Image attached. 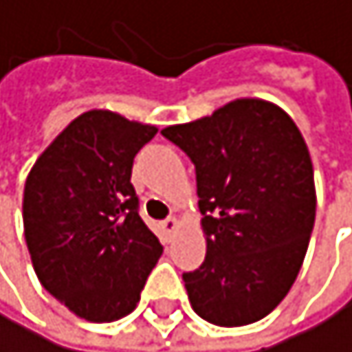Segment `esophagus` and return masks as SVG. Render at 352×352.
Wrapping results in <instances>:
<instances>
[{"label":"esophagus","instance_id":"1","mask_svg":"<svg viewBox=\"0 0 352 352\" xmlns=\"http://www.w3.org/2000/svg\"><path fill=\"white\" fill-rule=\"evenodd\" d=\"M162 228H164L166 234H175V232H177V228H179V219L177 217H168V219L162 221Z\"/></svg>","mask_w":352,"mask_h":352}]
</instances>
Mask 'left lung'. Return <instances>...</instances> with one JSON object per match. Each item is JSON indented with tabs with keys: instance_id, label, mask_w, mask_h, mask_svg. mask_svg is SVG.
<instances>
[{
	"instance_id": "left-lung-1",
	"label": "left lung",
	"mask_w": 352,
	"mask_h": 352,
	"mask_svg": "<svg viewBox=\"0 0 352 352\" xmlns=\"http://www.w3.org/2000/svg\"><path fill=\"white\" fill-rule=\"evenodd\" d=\"M162 135L194 162L205 215V262L184 274L194 313L219 327L264 319L289 294L315 226L300 129L278 105L245 97Z\"/></svg>"
}]
</instances>
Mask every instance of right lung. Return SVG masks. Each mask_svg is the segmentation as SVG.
Instances as JSON below:
<instances>
[{"label":"right lung","mask_w":352,"mask_h":352,"mask_svg":"<svg viewBox=\"0 0 352 352\" xmlns=\"http://www.w3.org/2000/svg\"><path fill=\"white\" fill-rule=\"evenodd\" d=\"M158 133L109 109L72 120L39 154L23 192L33 270L63 306L90 323L137 308L162 245L137 213L133 160Z\"/></svg>","instance_id":"obj_1"}]
</instances>
